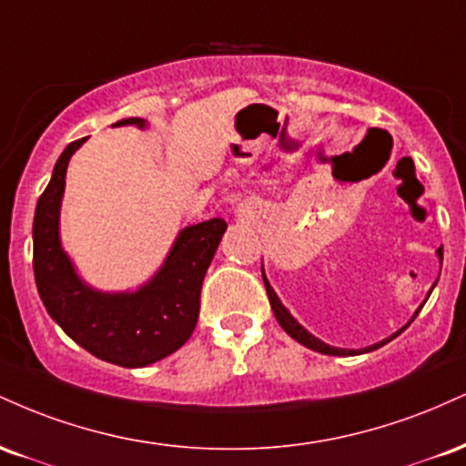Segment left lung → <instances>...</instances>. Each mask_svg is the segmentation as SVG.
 <instances>
[{
    "mask_svg": "<svg viewBox=\"0 0 466 466\" xmlns=\"http://www.w3.org/2000/svg\"><path fill=\"white\" fill-rule=\"evenodd\" d=\"M438 258H441V263H442V249H438ZM263 280H265V289H267V298H269V304H271V311H274V315H276V319H278V324L282 326V329H285V333H289L293 337V339L296 341H300L302 346H307V349H311V350H318V352H322V355H335V357H349V355H361V352H370V350H377V349H381V346H386L388 341H392L394 337H399L400 333H403L405 329H408V326L414 322V318L416 315H419V311L422 309V304L419 307V311L414 313V318L410 319L408 324L403 326V329L400 330H397V333L394 335H390V337H386V339L383 341H379V344H372V346H366V349H360V350H349V349H335V346H329V344H324L322 339H318V337L315 335H311L309 333L307 329H304L302 324H298V319L293 318L291 313L287 311L285 307H282V302L278 300V296H276V291L274 289H271V285H269V280H267L265 278V271H263ZM436 287V285H434ZM431 293V291H430ZM430 293H427V298H430Z\"/></svg>",
    "mask_w": 466,
    "mask_h": 466,
    "instance_id": "8db88e82",
    "label": "left lung"
}]
</instances>
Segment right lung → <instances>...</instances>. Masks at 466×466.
<instances>
[{"mask_svg":"<svg viewBox=\"0 0 466 466\" xmlns=\"http://www.w3.org/2000/svg\"><path fill=\"white\" fill-rule=\"evenodd\" d=\"M125 125L144 129L147 122L125 117L114 127ZM85 140L67 144L36 201L32 223L36 289L50 318L78 346L116 366L144 368L181 349L195 330L203 276L228 223L217 217L181 229L157 274L137 291H96L80 280L58 237L67 164Z\"/></svg>","mask_w":466,"mask_h":466,"instance_id":"1","label":"right lung"}]
</instances>
